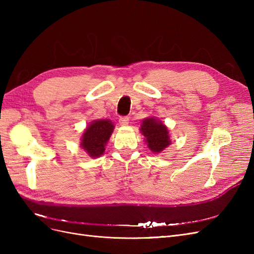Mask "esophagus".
<instances>
[{"instance_id":"esophagus-1","label":"esophagus","mask_w":254,"mask_h":254,"mask_svg":"<svg viewBox=\"0 0 254 254\" xmlns=\"http://www.w3.org/2000/svg\"><path fill=\"white\" fill-rule=\"evenodd\" d=\"M119 122H120V124L122 126H127L128 123H129V118L128 117H121Z\"/></svg>"}]
</instances>
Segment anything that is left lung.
Here are the masks:
<instances>
[{"instance_id": "1", "label": "left lung", "mask_w": 254, "mask_h": 254, "mask_svg": "<svg viewBox=\"0 0 254 254\" xmlns=\"http://www.w3.org/2000/svg\"><path fill=\"white\" fill-rule=\"evenodd\" d=\"M141 131L146 137L148 148L153 152H161L171 144L166 126L156 119L151 118L144 120Z\"/></svg>"}]
</instances>
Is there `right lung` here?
Segmentation results:
<instances>
[{
	"label": "right lung",
	"instance_id": "right-lung-1",
	"mask_svg": "<svg viewBox=\"0 0 254 254\" xmlns=\"http://www.w3.org/2000/svg\"><path fill=\"white\" fill-rule=\"evenodd\" d=\"M113 124L109 120L94 121L84 130L81 140V147L92 158L102 156L105 151V145L108 142L113 131Z\"/></svg>",
	"mask_w": 254,
	"mask_h": 254
}]
</instances>
